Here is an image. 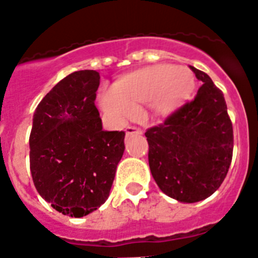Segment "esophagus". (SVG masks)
<instances>
[{"label": "esophagus", "mask_w": 258, "mask_h": 258, "mask_svg": "<svg viewBox=\"0 0 258 258\" xmlns=\"http://www.w3.org/2000/svg\"><path fill=\"white\" fill-rule=\"evenodd\" d=\"M125 132H126V137H129V135H133V134H137V135L142 134V130L137 128V126H128Z\"/></svg>", "instance_id": "esophagus-1"}]
</instances>
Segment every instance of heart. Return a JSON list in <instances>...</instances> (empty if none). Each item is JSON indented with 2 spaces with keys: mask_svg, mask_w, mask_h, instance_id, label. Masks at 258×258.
I'll return each instance as SVG.
<instances>
[{
  "mask_svg": "<svg viewBox=\"0 0 258 258\" xmlns=\"http://www.w3.org/2000/svg\"><path fill=\"white\" fill-rule=\"evenodd\" d=\"M195 89L196 76L190 69L159 63L121 78L113 91L101 95L100 103L118 120L129 118L142 103L147 104V118H167L185 105Z\"/></svg>",
  "mask_w": 258,
  "mask_h": 258,
  "instance_id": "obj_1",
  "label": "heart"
}]
</instances>
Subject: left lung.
<instances>
[{
  "mask_svg": "<svg viewBox=\"0 0 258 258\" xmlns=\"http://www.w3.org/2000/svg\"><path fill=\"white\" fill-rule=\"evenodd\" d=\"M192 101L162 124L147 129L148 159L163 193L184 203L206 200L221 187L233 153V128L223 93L203 71Z\"/></svg>",
  "mask_w": 258,
  "mask_h": 258,
  "instance_id": "1",
  "label": "left lung"
}]
</instances>
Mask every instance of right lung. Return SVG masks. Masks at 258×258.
<instances>
[{"instance_id": "1", "label": "right lung", "mask_w": 258, "mask_h": 258, "mask_svg": "<svg viewBox=\"0 0 258 258\" xmlns=\"http://www.w3.org/2000/svg\"><path fill=\"white\" fill-rule=\"evenodd\" d=\"M100 75L80 70L40 101L30 134V169L37 192L62 215L84 217L109 197L123 157L124 132H106L95 106Z\"/></svg>"}]
</instances>
